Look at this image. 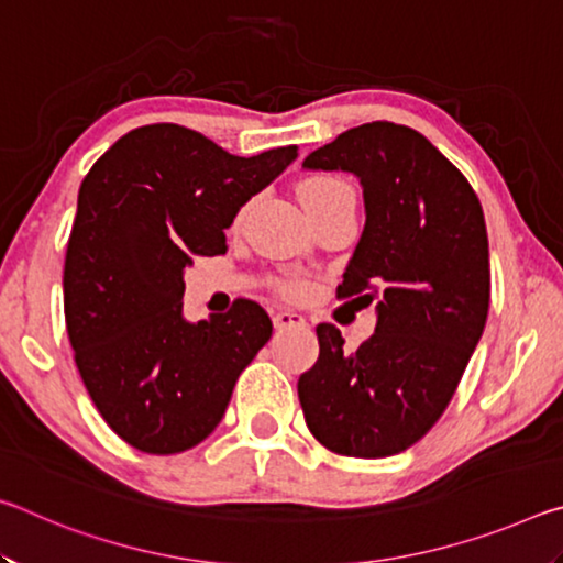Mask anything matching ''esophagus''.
I'll return each instance as SVG.
<instances>
[{"label":"esophagus","instance_id":"obj_1","mask_svg":"<svg viewBox=\"0 0 563 563\" xmlns=\"http://www.w3.org/2000/svg\"><path fill=\"white\" fill-rule=\"evenodd\" d=\"M273 325L278 328V330H283V328H295V325H305V318L300 316V312L283 308V310H278V312H273Z\"/></svg>","mask_w":563,"mask_h":563}]
</instances>
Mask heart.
<instances>
[{"instance_id": "1", "label": "heart", "mask_w": 563, "mask_h": 563, "mask_svg": "<svg viewBox=\"0 0 563 563\" xmlns=\"http://www.w3.org/2000/svg\"><path fill=\"white\" fill-rule=\"evenodd\" d=\"M340 194H352L350 186L345 180L340 178H330V176H318V178H310L305 180L300 186V201L305 208L322 203V201H330V198H335ZM292 292L300 290V285H290Z\"/></svg>"}]
</instances>
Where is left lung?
Returning a JSON list of instances; mask_svg holds the SVG:
<instances>
[{"instance_id":"obj_1","label":"left lung","mask_w":563,"mask_h":563,"mask_svg":"<svg viewBox=\"0 0 563 563\" xmlns=\"http://www.w3.org/2000/svg\"><path fill=\"white\" fill-rule=\"evenodd\" d=\"M362 186L365 228L340 295L375 305L355 352L318 325L320 355L298 379L308 430L345 456H389L422 440L450 405L489 310L479 198L422 133L389 121L340 133L302 161Z\"/></svg>"}]
</instances>
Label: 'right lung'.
<instances>
[{
	"label": "right lung",
	"instance_id": "right-lung-1",
	"mask_svg": "<svg viewBox=\"0 0 563 563\" xmlns=\"http://www.w3.org/2000/svg\"><path fill=\"white\" fill-rule=\"evenodd\" d=\"M298 146L233 156L178 123L129 131L84 178L64 263L66 330L93 405L123 442L186 452L211 434L273 322L258 302L190 322L184 273Z\"/></svg>",
	"mask_w": 563,
	"mask_h": 563
}]
</instances>
